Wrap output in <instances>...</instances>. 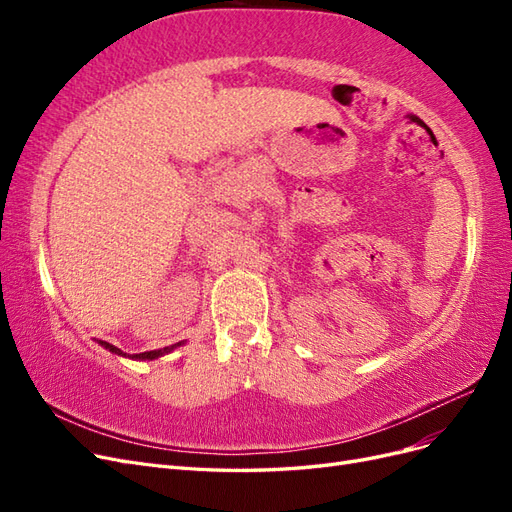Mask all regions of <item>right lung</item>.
<instances>
[{
	"label": "right lung",
	"mask_w": 512,
	"mask_h": 512,
	"mask_svg": "<svg viewBox=\"0 0 512 512\" xmlns=\"http://www.w3.org/2000/svg\"><path fill=\"white\" fill-rule=\"evenodd\" d=\"M98 344H100L104 350H108V352H113V354H117V356H123V359H132V361H156V359H160V356L170 354L173 350H177V348L183 346L185 342H177V344H173V346H166V348H160V350H149V352H141V354H128V352L119 350V348L113 346V344L102 342V339H98Z\"/></svg>",
	"instance_id": "add662e5"
}]
</instances>
